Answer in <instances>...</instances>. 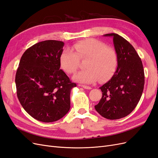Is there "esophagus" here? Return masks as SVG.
I'll return each mask as SVG.
<instances>
[{"label":"esophagus","mask_w":158,"mask_h":158,"mask_svg":"<svg viewBox=\"0 0 158 158\" xmlns=\"http://www.w3.org/2000/svg\"><path fill=\"white\" fill-rule=\"evenodd\" d=\"M80 86L82 87L84 89H92V88H91L90 86H88V85H80Z\"/></svg>","instance_id":"esophagus-1"}]
</instances>
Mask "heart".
<instances>
[{
	"mask_svg": "<svg viewBox=\"0 0 158 158\" xmlns=\"http://www.w3.org/2000/svg\"><path fill=\"white\" fill-rule=\"evenodd\" d=\"M73 51L64 49L61 52L59 63L60 67L68 74L74 73L78 69L80 59H87L86 69L80 71L73 76L76 82L84 84L94 83L99 78L106 81L115 73L118 56L116 51L107 47L104 43L95 39H87L76 42Z\"/></svg>",
	"mask_w": 158,
	"mask_h": 158,
	"instance_id": "1",
	"label": "heart"
}]
</instances>
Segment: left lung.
Instances as JSON below:
<instances>
[{
    "mask_svg": "<svg viewBox=\"0 0 158 158\" xmlns=\"http://www.w3.org/2000/svg\"><path fill=\"white\" fill-rule=\"evenodd\" d=\"M104 36L113 37L118 64L111 79L99 88L102 98L95 109L102 117L114 120L127 116L136 107L144 89V72L130 43L117 33Z\"/></svg>",
    "mask_w": 158,
    "mask_h": 158,
    "instance_id": "left-lung-1",
    "label": "left lung"
}]
</instances>
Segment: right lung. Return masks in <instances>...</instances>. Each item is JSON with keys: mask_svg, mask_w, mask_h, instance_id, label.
<instances>
[{"mask_svg": "<svg viewBox=\"0 0 158 158\" xmlns=\"http://www.w3.org/2000/svg\"><path fill=\"white\" fill-rule=\"evenodd\" d=\"M64 43L46 40L28 48L21 57L15 82L17 96L25 111L41 122L59 120L70 108L72 82L60 67Z\"/></svg>", "mask_w": 158, "mask_h": 158, "instance_id": "right-lung-1", "label": "right lung"}]
</instances>
